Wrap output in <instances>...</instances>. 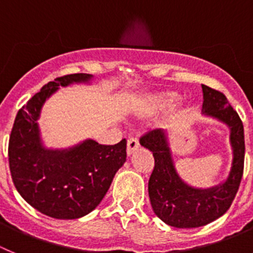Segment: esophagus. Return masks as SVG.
<instances>
[{"instance_id":"1","label":"esophagus","mask_w":253,"mask_h":253,"mask_svg":"<svg viewBox=\"0 0 253 253\" xmlns=\"http://www.w3.org/2000/svg\"><path fill=\"white\" fill-rule=\"evenodd\" d=\"M140 143H138V140L136 137H129L127 140V155H131L135 150L138 149Z\"/></svg>"}]
</instances>
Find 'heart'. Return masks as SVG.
I'll return each instance as SVG.
<instances>
[{
  "instance_id": "b5f03b06",
  "label": "heart",
  "mask_w": 253,
  "mask_h": 253,
  "mask_svg": "<svg viewBox=\"0 0 253 253\" xmlns=\"http://www.w3.org/2000/svg\"><path fill=\"white\" fill-rule=\"evenodd\" d=\"M177 99V93L175 92H164L160 94L152 95L143 104V110L146 112L152 113L156 112L159 110H163L165 107H168L169 104H171L172 102H175Z\"/></svg>"
}]
</instances>
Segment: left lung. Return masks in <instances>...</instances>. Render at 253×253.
Here are the masks:
<instances>
[{"instance_id":"8db88e82","label":"left lung","mask_w":253,"mask_h":253,"mask_svg":"<svg viewBox=\"0 0 253 253\" xmlns=\"http://www.w3.org/2000/svg\"><path fill=\"white\" fill-rule=\"evenodd\" d=\"M203 113L229 127L233 159L224 183L207 189L190 186L175 169L168 133L164 129L146 132L141 146L152 152L155 166L149 180L152 211L163 222L176 228H197L213 222L228 211L237 194L245 163V133L240 116L226 95L202 84Z\"/></svg>"}]
</instances>
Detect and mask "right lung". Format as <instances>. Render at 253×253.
Listing matches in <instances>:
<instances>
[{
	"instance_id": "right-lung-1",
	"label": "right lung",
	"mask_w": 253,
	"mask_h": 253,
	"mask_svg": "<svg viewBox=\"0 0 253 253\" xmlns=\"http://www.w3.org/2000/svg\"><path fill=\"white\" fill-rule=\"evenodd\" d=\"M77 73L45 84L17 112L8 142V163L17 192L31 207L56 219H77L98 206L126 161V140L99 145L85 140L65 150L42 145L38 120L45 101L59 87L88 83Z\"/></svg>"
}]
</instances>
